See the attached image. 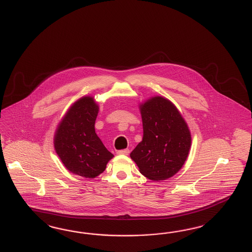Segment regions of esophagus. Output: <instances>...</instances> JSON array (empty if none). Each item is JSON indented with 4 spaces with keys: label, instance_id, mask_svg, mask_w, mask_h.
<instances>
[{
    "label": "esophagus",
    "instance_id": "esophagus-1",
    "mask_svg": "<svg viewBox=\"0 0 252 252\" xmlns=\"http://www.w3.org/2000/svg\"><path fill=\"white\" fill-rule=\"evenodd\" d=\"M128 154H129V150H128V149H124V150L117 151V155H125V156H127Z\"/></svg>",
    "mask_w": 252,
    "mask_h": 252
}]
</instances>
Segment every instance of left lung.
Instances as JSON below:
<instances>
[{"label":"left lung","mask_w":252,"mask_h":252,"mask_svg":"<svg viewBox=\"0 0 252 252\" xmlns=\"http://www.w3.org/2000/svg\"><path fill=\"white\" fill-rule=\"evenodd\" d=\"M143 138L131 152L139 172L152 181H164L177 173L191 147L189 127L176 106L163 96L140 104Z\"/></svg>","instance_id":"8db88e82"}]
</instances>
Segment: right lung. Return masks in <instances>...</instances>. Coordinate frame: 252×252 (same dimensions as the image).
Listing matches in <instances>:
<instances>
[{
  "label": "right lung",
  "mask_w": 252,
  "mask_h": 252,
  "mask_svg": "<svg viewBox=\"0 0 252 252\" xmlns=\"http://www.w3.org/2000/svg\"><path fill=\"white\" fill-rule=\"evenodd\" d=\"M98 106L90 95L70 106L54 137V146L61 162L71 173L93 179L102 173L113 155L95 132Z\"/></svg>",
  "instance_id": "obj_1"
}]
</instances>
